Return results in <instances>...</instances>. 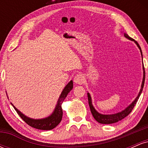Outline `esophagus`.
Returning <instances> with one entry per match:
<instances>
[{
  "instance_id": "esophagus-1",
  "label": "esophagus",
  "mask_w": 148,
  "mask_h": 148,
  "mask_svg": "<svg viewBox=\"0 0 148 148\" xmlns=\"http://www.w3.org/2000/svg\"><path fill=\"white\" fill-rule=\"evenodd\" d=\"M74 81L76 84L78 85H81L83 84V83L84 82V78L81 74H76V75L74 76Z\"/></svg>"
}]
</instances>
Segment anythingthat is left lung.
<instances>
[{
    "label": "left lung",
    "mask_w": 148,
    "mask_h": 148,
    "mask_svg": "<svg viewBox=\"0 0 148 148\" xmlns=\"http://www.w3.org/2000/svg\"><path fill=\"white\" fill-rule=\"evenodd\" d=\"M125 37L128 38L129 40H132V41H134L138 47L140 49V53H141V56H142V51H141V49H140V47L139 46V45L138 44V42L132 39V37H130L127 34H125ZM142 58H143V56H142ZM143 82H142V85H141V88H140V92H139L138 97L136 98V99L132 102L131 104L127 107V108H125L124 111H123L122 112H120V113H115V114H112V115H102V114H100V113H98L97 111H96L95 109L93 107L92 104V100H91V97L89 93H88V103H89V106L90 108V111L92 113V116L94 117V118L97 121L98 123H101V124H113V123H118V121L120 120H123V118H125V117H127L130 113L132 112V109L134 108V106L135 104L136 103L137 101H138L139 97H140V94H141L142 91H143V88L144 86V83H145V68H144V66H143Z\"/></svg>",
    "instance_id": "8db88e82"
}]
</instances>
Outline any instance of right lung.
I'll use <instances>...</instances> for the list:
<instances>
[{"mask_svg": "<svg viewBox=\"0 0 148 148\" xmlns=\"http://www.w3.org/2000/svg\"><path fill=\"white\" fill-rule=\"evenodd\" d=\"M73 88V82L71 81L64 90H62V93H61L60 97H59L57 105L56 106L55 110H54L53 113H52L50 116L48 118H46L44 119H40V120H34V119L29 118L26 117L23 113H21L17 108H16L12 104L16 111L20 117L22 118V120L25 122V123L28 124L30 127H33V128L37 129V130H51L55 128L58 124L60 123L61 120L62 118V104L63 102L64 99L67 97L68 93L72 90Z\"/></svg>", "mask_w": 148, "mask_h": 148, "instance_id": "1", "label": "right lung"}]
</instances>
